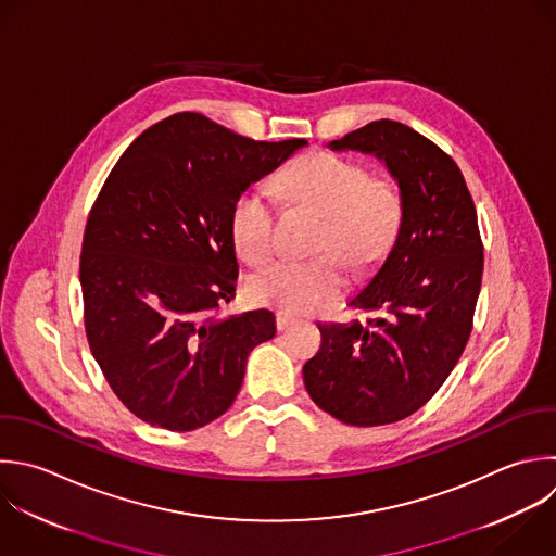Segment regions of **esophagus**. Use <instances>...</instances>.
<instances>
[{"instance_id": "esophagus-1", "label": "esophagus", "mask_w": 556, "mask_h": 556, "mask_svg": "<svg viewBox=\"0 0 556 556\" xmlns=\"http://www.w3.org/2000/svg\"><path fill=\"white\" fill-rule=\"evenodd\" d=\"M295 324V317L293 315H289V313H285V311H278L276 313V328L278 330H287L289 326H293Z\"/></svg>"}]
</instances>
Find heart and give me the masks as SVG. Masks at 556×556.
<instances>
[{
	"instance_id": "obj_1",
	"label": "heart",
	"mask_w": 556,
	"mask_h": 556,
	"mask_svg": "<svg viewBox=\"0 0 556 556\" xmlns=\"http://www.w3.org/2000/svg\"><path fill=\"white\" fill-rule=\"evenodd\" d=\"M280 189L326 219L319 250L334 252L352 269L367 271L389 252L402 217L397 189L374 180L350 159L313 152L280 178ZM230 239L245 263H261L274 248V208L263 187L245 189L230 208ZM348 276L333 254L315 261H274L258 269L248 291L254 302L285 313H315L337 302Z\"/></svg>"
}]
</instances>
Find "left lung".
Instances as JSON below:
<instances>
[{
  "label": "left lung",
  "instance_id": "obj_1",
  "mask_svg": "<svg viewBox=\"0 0 556 556\" xmlns=\"http://www.w3.org/2000/svg\"><path fill=\"white\" fill-rule=\"evenodd\" d=\"M328 148L384 163L402 217L382 265L348 300L367 324H317L304 384L343 424H393L437 393L469 339L482 280L476 208L456 163L400 122H371Z\"/></svg>",
  "mask_w": 556,
  "mask_h": 556
}]
</instances>
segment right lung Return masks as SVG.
<instances>
[{
  "instance_id": "add662e5",
  "label": "right lung",
  "mask_w": 556,
  "mask_h": 556,
  "mask_svg": "<svg viewBox=\"0 0 556 556\" xmlns=\"http://www.w3.org/2000/svg\"><path fill=\"white\" fill-rule=\"evenodd\" d=\"M304 139L252 141L198 113L148 128L87 222L80 285L91 352L143 421L187 432L224 415L271 311L219 315L239 276L230 208Z\"/></svg>"
}]
</instances>
